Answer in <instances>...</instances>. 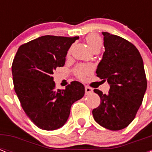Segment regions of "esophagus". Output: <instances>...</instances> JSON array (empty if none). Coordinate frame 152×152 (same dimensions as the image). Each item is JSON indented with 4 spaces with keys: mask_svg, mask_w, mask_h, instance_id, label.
<instances>
[{
    "mask_svg": "<svg viewBox=\"0 0 152 152\" xmlns=\"http://www.w3.org/2000/svg\"><path fill=\"white\" fill-rule=\"evenodd\" d=\"M93 92V89L92 88H89V87H85V93L86 95H90Z\"/></svg>",
    "mask_w": 152,
    "mask_h": 152,
    "instance_id": "1",
    "label": "esophagus"
}]
</instances>
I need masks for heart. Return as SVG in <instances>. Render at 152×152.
I'll use <instances>...</instances> for the list:
<instances>
[{"label":"heart","instance_id":"1","mask_svg":"<svg viewBox=\"0 0 152 152\" xmlns=\"http://www.w3.org/2000/svg\"><path fill=\"white\" fill-rule=\"evenodd\" d=\"M86 41L88 46L91 49V50H94L95 49H99L102 46V40L99 35L95 34H91L87 36ZM76 72L77 76L81 79H83L86 76H88L91 72V69L89 66L85 65H80L78 66L76 69Z\"/></svg>","mask_w":152,"mask_h":152}]
</instances>
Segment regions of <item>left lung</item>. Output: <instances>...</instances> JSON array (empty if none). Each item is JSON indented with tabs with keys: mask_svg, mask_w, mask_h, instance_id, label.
<instances>
[{
	"mask_svg": "<svg viewBox=\"0 0 152 152\" xmlns=\"http://www.w3.org/2000/svg\"><path fill=\"white\" fill-rule=\"evenodd\" d=\"M105 52L97 76L107 80V95L95 89L101 103L92 110L94 119L107 129H123L132 122L147 90L144 62L136 46L123 38L102 32Z\"/></svg>",
	"mask_w": 152,
	"mask_h": 152,
	"instance_id": "8db88e82",
	"label": "left lung"
}]
</instances>
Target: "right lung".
<instances>
[{"label": "right lung", "instance_id": "1", "mask_svg": "<svg viewBox=\"0 0 152 152\" xmlns=\"http://www.w3.org/2000/svg\"><path fill=\"white\" fill-rule=\"evenodd\" d=\"M77 39L78 36H41L20 46L13 60L15 91L27 117L41 129L62 127L72 105L84 95V86L78 81L57 90L52 77L57 67L64 65L67 53Z\"/></svg>", "mask_w": 152, "mask_h": 152}]
</instances>
